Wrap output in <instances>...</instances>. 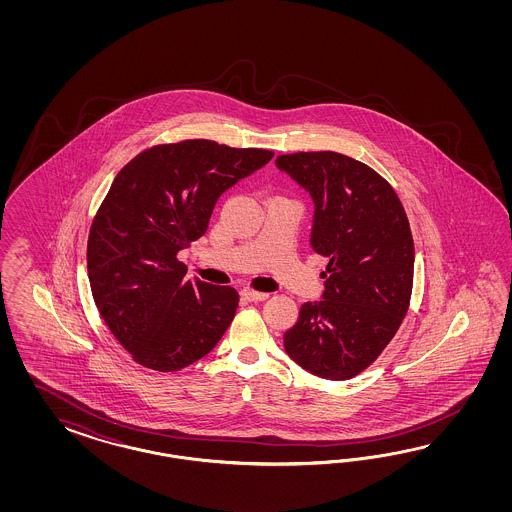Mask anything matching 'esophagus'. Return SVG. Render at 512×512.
<instances>
[{"mask_svg":"<svg viewBox=\"0 0 512 512\" xmlns=\"http://www.w3.org/2000/svg\"><path fill=\"white\" fill-rule=\"evenodd\" d=\"M240 295L244 296L249 302H263L268 298V293H259V291H253V289H244Z\"/></svg>","mask_w":512,"mask_h":512,"instance_id":"1","label":"esophagus"}]
</instances>
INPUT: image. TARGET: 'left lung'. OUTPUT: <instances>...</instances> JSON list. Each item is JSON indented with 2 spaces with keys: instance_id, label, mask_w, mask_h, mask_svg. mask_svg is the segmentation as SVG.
I'll use <instances>...</instances> for the list:
<instances>
[{
  "instance_id": "1",
  "label": "left lung",
  "mask_w": 512,
  "mask_h": 512,
  "mask_svg": "<svg viewBox=\"0 0 512 512\" xmlns=\"http://www.w3.org/2000/svg\"><path fill=\"white\" fill-rule=\"evenodd\" d=\"M276 167L310 193L311 248L328 259L323 296L302 304L283 334L285 353L317 377L351 379L381 355L409 308V221L387 180L349 155H279Z\"/></svg>"
}]
</instances>
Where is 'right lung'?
Wrapping results in <instances>:
<instances>
[{
    "mask_svg": "<svg viewBox=\"0 0 512 512\" xmlns=\"http://www.w3.org/2000/svg\"><path fill=\"white\" fill-rule=\"evenodd\" d=\"M274 152L182 140L144 150L114 178L88 238L95 306L135 362L178 372L233 323L238 293L187 279L176 259L208 229L217 199Z\"/></svg>",
    "mask_w": 512,
    "mask_h": 512,
    "instance_id": "obj_1",
    "label": "right lung"
}]
</instances>
